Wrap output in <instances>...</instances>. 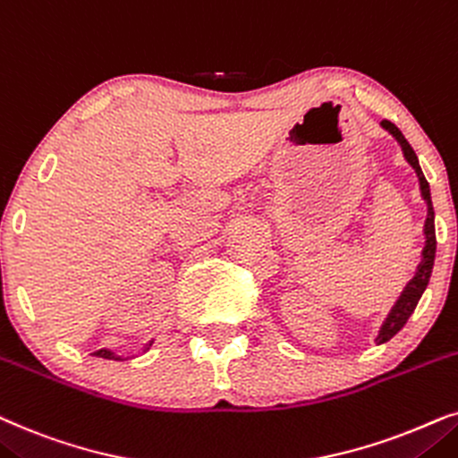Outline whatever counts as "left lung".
Instances as JSON below:
<instances>
[{
  "label": "left lung",
  "mask_w": 458,
  "mask_h": 458,
  "mask_svg": "<svg viewBox=\"0 0 458 458\" xmlns=\"http://www.w3.org/2000/svg\"><path fill=\"white\" fill-rule=\"evenodd\" d=\"M381 127L386 131L392 133V136L398 140L402 152H404V158L408 161V165L414 169V174H417L419 178V188H420V197H423L425 203H428V219H425V228H423V234H425V247H423V253H420V264L417 266V272H414V276L408 280V284L404 286V291L400 293L398 301L394 303V308L389 310L386 322L381 325V331L377 335V345L386 344L394 337L395 333L402 331V327L406 325V320L411 318V314L414 312V308H417V303L420 300V295H423V291L428 289L429 284V278H431V270H434V259H436V224H434V205H431V192H429V184L428 180H425L423 172H420V165H419V158L414 155L412 146L408 144V140L402 136V131L395 127L392 121H381Z\"/></svg>",
  "instance_id": "obj_1"
}]
</instances>
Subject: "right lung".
Listing matches in <instances>:
<instances>
[{
	"instance_id": "right-lung-1",
	"label": "right lung",
	"mask_w": 458,
	"mask_h": 458,
	"mask_svg": "<svg viewBox=\"0 0 458 458\" xmlns=\"http://www.w3.org/2000/svg\"><path fill=\"white\" fill-rule=\"evenodd\" d=\"M150 345H152V341H150L148 345L144 347V350H148ZM94 356H98V358H106V360H123V358L117 356V353H114L113 350H106V347H105V350H98V352H94Z\"/></svg>"
}]
</instances>
